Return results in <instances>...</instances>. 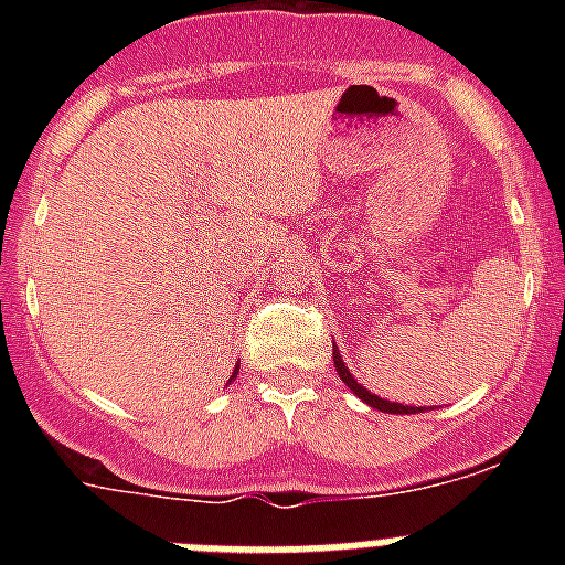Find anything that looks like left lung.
<instances>
[{
    "mask_svg": "<svg viewBox=\"0 0 565 565\" xmlns=\"http://www.w3.org/2000/svg\"><path fill=\"white\" fill-rule=\"evenodd\" d=\"M333 367H337V373H339V379H342L344 384H348V387H351L353 393H356L359 398H362V402H367L371 404V407H376V411H382V413H418V407H407V404H398V402H387V398H379V396H373L371 391H364L362 384L356 382V379H353V373L348 371V364L342 362V356H339V351L337 348H333Z\"/></svg>",
    "mask_w": 565,
    "mask_h": 565,
    "instance_id": "obj_1",
    "label": "left lung"
}]
</instances>
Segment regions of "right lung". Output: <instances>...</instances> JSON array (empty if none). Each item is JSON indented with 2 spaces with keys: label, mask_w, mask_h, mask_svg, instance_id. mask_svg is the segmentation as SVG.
<instances>
[{
  "label": "right lung",
  "mask_w": 565,
  "mask_h": 565,
  "mask_svg": "<svg viewBox=\"0 0 565 565\" xmlns=\"http://www.w3.org/2000/svg\"><path fill=\"white\" fill-rule=\"evenodd\" d=\"M237 371H239V364H237V367H234V373H232V379H234V376H237Z\"/></svg>",
  "instance_id": "1"
}]
</instances>
